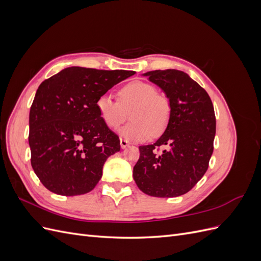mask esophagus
<instances>
[{"label": "esophagus", "mask_w": 261, "mask_h": 261, "mask_svg": "<svg viewBox=\"0 0 261 261\" xmlns=\"http://www.w3.org/2000/svg\"><path fill=\"white\" fill-rule=\"evenodd\" d=\"M120 144H121V147H122V149H124V148H126L127 147L129 144H128V141L126 140V139H123V138H121V140H120Z\"/></svg>", "instance_id": "esophagus-1"}]
</instances>
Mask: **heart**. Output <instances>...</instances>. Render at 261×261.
I'll list each match as a JSON object with an SVG mask.
<instances>
[{"instance_id":"obj_1","label":"heart","mask_w":261,"mask_h":261,"mask_svg":"<svg viewBox=\"0 0 261 261\" xmlns=\"http://www.w3.org/2000/svg\"><path fill=\"white\" fill-rule=\"evenodd\" d=\"M99 116L110 129H117L128 118L133 121L121 135L133 141H146L159 136L167 128L171 117V102L150 83L133 81L117 90V100L105 93L98 97Z\"/></svg>"}]
</instances>
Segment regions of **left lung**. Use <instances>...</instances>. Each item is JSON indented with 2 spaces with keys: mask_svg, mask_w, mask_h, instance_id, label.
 Here are the masks:
<instances>
[{
  "mask_svg": "<svg viewBox=\"0 0 261 261\" xmlns=\"http://www.w3.org/2000/svg\"><path fill=\"white\" fill-rule=\"evenodd\" d=\"M171 102V117L154 144L139 147L133 176L141 192L170 198L184 195L208 170L216 135V115L207 91L176 69L145 74Z\"/></svg>",
  "mask_w": 261,
  "mask_h": 261,
  "instance_id": "left-lung-1",
  "label": "left lung"
}]
</instances>
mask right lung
Segmentation results:
<instances>
[{
  "instance_id": "add662e5",
  "label": "right lung",
  "mask_w": 261,
  "mask_h": 261,
  "mask_svg": "<svg viewBox=\"0 0 261 261\" xmlns=\"http://www.w3.org/2000/svg\"><path fill=\"white\" fill-rule=\"evenodd\" d=\"M134 70L67 67L39 86L29 113L31 167L50 192L89 193L120 138L99 116L96 101Z\"/></svg>"
}]
</instances>
